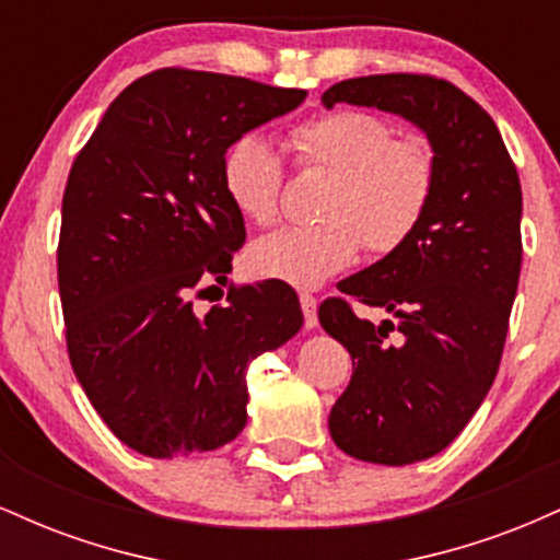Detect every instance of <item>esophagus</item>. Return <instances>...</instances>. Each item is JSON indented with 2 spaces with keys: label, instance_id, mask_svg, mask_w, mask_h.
<instances>
[{
  "label": "esophagus",
  "instance_id": "esophagus-1",
  "mask_svg": "<svg viewBox=\"0 0 560 560\" xmlns=\"http://www.w3.org/2000/svg\"><path fill=\"white\" fill-rule=\"evenodd\" d=\"M300 305H302V316H305L307 329H316V326H318V300L313 298V294L302 292L300 294Z\"/></svg>",
  "mask_w": 560,
  "mask_h": 560
}]
</instances>
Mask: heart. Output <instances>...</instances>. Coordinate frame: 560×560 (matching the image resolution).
I'll use <instances>...</instances> for the list:
<instances>
[{
  "label": "heart",
  "instance_id": "1",
  "mask_svg": "<svg viewBox=\"0 0 560 560\" xmlns=\"http://www.w3.org/2000/svg\"><path fill=\"white\" fill-rule=\"evenodd\" d=\"M302 165L337 173L326 215L313 226H281L247 249L249 271L292 287H318L361 255L400 249L429 213L436 186V158L421 137H397V128L369 110L320 113L292 131ZM223 195L247 221L266 226L279 215L284 163L273 141L244 133L221 160Z\"/></svg>",
  "mask_w": 560,
  "mask_h": 560
}]
</instances>
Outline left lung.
<instances>
[{
	"label": "left lung",
	"instance_id": "8db88e82",
	"mask_svg": "<svg viewBox=\"0 0 560 560\" xmlns=\"http://www.w3.org/2000/svg\"><path fill=\"white\" fill-rule=\"evenodd\" d=\"M320 102L400 115L436 158L416 234L337 284L397 324L358 318L342 298L318 307L320 326L352 358L329 413L331 440L369 464H416L464 432L498 376L522 271V184L494 120L450 81L363 75L334 83Z\"/></svg>",
	"mask_w": 560,
	"mask_h": 560
}]
</instances>
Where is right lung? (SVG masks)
Returning <instances> with one entry per match:
<instances>
[{
	"label": "right lung",
	"mask_w": 560,
	"mask_h": 560,
	"mask_svg": "<svg viewBox=\"0 0 560 560\" xmlns=\"http://www.w3.org/2000/svg\"><path fill=\"white\" fill-rule=\"evenodd\" d=\"M205 70L163 68L113 100L70 168L57 247L73 374L124 445L186 458L247 423V365L302 326L287 284L231 289L195 313V294L226 281L244 218L221 186L234 139L305 102Z\"/></svg>",
	"instance_id": "add662e5"
}]
</instances>
